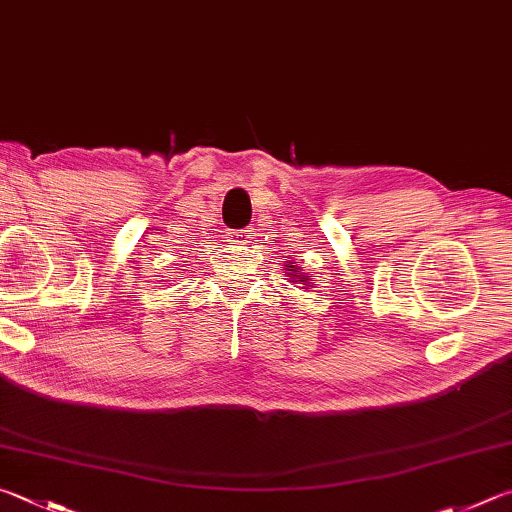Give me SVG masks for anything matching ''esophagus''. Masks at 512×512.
Returning a JSON list of instances; mask_svg holds the SVG:
<instances>
[{
	"label": "esophagus",
	"mask_w": 512,
	"mask_h": 512,
	"mask_svg": "<svg viewBox=\"0 0 512 512\" xmlns=\"http://www.w3.org/2000/svg\"><path fill=\"white\" fill-rule=\"evenodd\" d=\"M230 237H232V241H235V244H250V241H253V237H255V230L253 228L235 230Z\"/></svg>",
	"instance_id": "34e87169"
}]
</instances>
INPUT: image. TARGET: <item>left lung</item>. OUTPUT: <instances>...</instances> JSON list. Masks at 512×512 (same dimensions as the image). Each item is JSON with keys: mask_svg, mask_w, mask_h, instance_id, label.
Wrapping results in <instances>:
<instances>
[{"mask_svg": "<svg viewBox=\"0 0 512 512\" xmlns=\"http://www.w3.org/2000/svg\"><path fill=\"white\" fill-rule=\"evenodd\" d=\"M286 271H293V273H288V275H291L295 282H300V284H311V282H306V280H309V277H311V275H306V273H300V268H295V266H288V268H286Z\"/></svg>", "mask_w": 512, "mask_h": 512, "instance_id": "8db88e82", "label": "left lung"}]
</instances>
